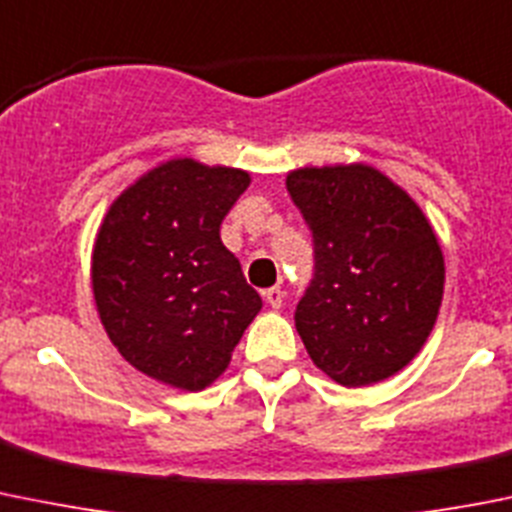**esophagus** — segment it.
I'll return each mask as SVG.
<instances>
[{
    "mask_svg": "<svg viewBox=\"0 0 512 512\" xmlns=\"http://www.w3.org/2000/svg\"><path fill=\"white\" fill-rule=\"evenodd\" d=\"M262 297H265L267 300V305L270 307H282V300H285V292L280 290V287H267L265 292H262Z\"/></svg>",
    "mask_w": 512,
    "mask_h": 512,
    "instance_id": "obj_1",
    "label": "esophagus"
}]
</instances>
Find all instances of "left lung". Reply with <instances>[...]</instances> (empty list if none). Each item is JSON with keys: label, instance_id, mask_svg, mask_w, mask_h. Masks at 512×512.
I'll list each match as a JSON object with an SVG mask.
<instances>
[{"label": "left lung", "instance_id": "obj_1", "mask_svg": "<svg viewBox=\"0 0 512 512\" xmlns=\"http://www.w3.org/2000/svg\"><path fill=\"white\" fill-rule=\"evenodd\" d=\"M285 185L315 242V277L295 310L307 355L345 388L388 380L438 320L445 260L433 225L362 162L302 167Z\"/></svg>", "mask_w": 512, "mask_h": 512}]
</instances>
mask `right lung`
<instances>
[{
    "instance_id": "add662e5",
    "label": "right lung",
    "mask_w": 512,
    "mask_h": 512,
    "mask_svg": "<svg viewBox=\"0 0 512 512\" xmlns=\"http://www.w3.org/2000/svg\"><path fill=\"white\" fill-rule=\"evenodd\" d=\"M250 175L175 157L109 205L92 250L99 320L135 370L205 390L227 370L262 300L222 245L220 225Z\"/></svg>"
}]
</instances>
